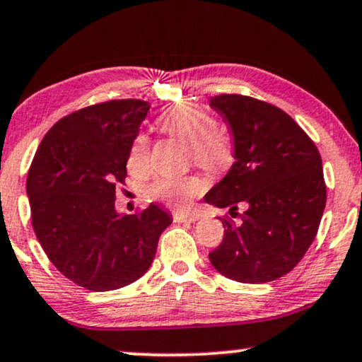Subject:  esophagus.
Masks as SVG:
<instances>
[{
  "instance_id": "34e87169",
  "label": "esophagus",
  "mask_w": 362,
  "mask_h": 362,
  "mask_svg": "<svg viewBox=\"0 0 362 362\" xmlns=\"http://www.w3.org/2000/svg\"><path fill=\"white\" fill-rule=\"evenodd\" d=\"M199 218L198 213H176L174 215V221L176 223H193Z\"/></svg>"
}]
</instances>
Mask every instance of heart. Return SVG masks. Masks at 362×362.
I'll list each match as a JSON object with an SVG mask.
<instances>
[{
    "instance_id": "obj_1",
    "label": "heart",
    "mask_w": 362,
    "mask_h": 362,
    "mask_svg": "<svg viewBox=\"0 0 362 362\" xmlns=\"http://www.w3.org/2000/svg\"><path fill=\"white\" fill-rule=\"evenodd\" d=\"M160 132L186 142L189 158L206 171L218 173L230 166L233 147L230 137L216 127L211 112L196 104H176L164 109L158 117ZM151 142L144 134L134 137L127 156V168L134 173L144 171L149 164ZM204 189V182L196 174L159 176L147 186V194L174 208H186Z\"/></svg>"
}]
</instances>
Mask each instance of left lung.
Masks as SVG:
<instances>
[{"instance_id":"1","label":"left lung","mask_w":362,"mask_h":362,"mask_svg":"<svg viewBox=\"0 0 362 362\" xmlns=\"http://www.w3.org/2000/svg\"><path fill=\"white\" fill-rule=\"evenodd\" d=\"M209 104L235 142V164L204 196L228 208L225 236L209 253L221 275L265 284L288 274L314 242L325 208L322 159L314 141L282 109L240 93H220Z\"/></svg>"}]
</instances>
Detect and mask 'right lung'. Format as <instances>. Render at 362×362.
Returning <instances> with one entry per match:
<instances>
[{"mask_svg": "<svg viewBox=\"0 0 362 362\" xmlns=\"http://www.w3.org/2000/svg\"><path fill=\"white\" fill-rule=\"evenodd\" d=\"M147 110L139 99L75 110L53 124L31 160L26 193L35 235L62 275L93 292L141 279L173 221L153 203L134 215L114 208Z\"/></svg>", "mask_w": 362, "mask_h": 362, "instance_id": "add662e5", "label": "right lung"}]
</instances>
